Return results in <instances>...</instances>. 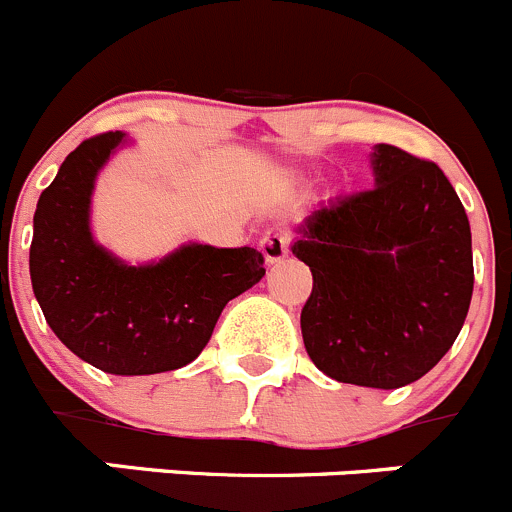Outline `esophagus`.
Here are the masks:
<instances>
[{
  "instance_id": "esophagus-1",
  "label": "esophagus",
  "mask_w": 512,
  "mask_h": 512,
  "mask_svg": "<svg viewBox=\"0 0 512 512\" xmlns=\"http://www.w3.org/2000/svg\"><path fill=\"white\" fill-rule=\"evenodd\" d=\"M261 253L266 256V264L274 266V264H281V261L289 256V238L284 236V233H266L264 238H261Z\"/></svg>"
}]
</instances>
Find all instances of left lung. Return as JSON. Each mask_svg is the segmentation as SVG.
Wrapping results in <instances>:
<instances>
[{
    "label": "left lung",
    "mask_w": 512,
    "mask_h": 512,
    "mask_svg": "<svg viewBox=\"0 0 512 512\" xmlns=\"http://www.w3.org/2000/svg\"><path fill=\"white\" fill-rule=\"evenodd\" d=\"M374 188L321 203L291 251L314 276L301 309L311 362L337 382L397 389L455 344L472 299L470 221L430 160L374 145Z\"/></svg>",
    "instance_id": "1"
}]
</instances>
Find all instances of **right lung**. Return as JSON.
I'll return each instance as SVG.
<instances>
[{
	"mask_svg": "<svg viewBox=\"0 0 512 512\" xmlns=\"http://www.w3.org/2000/svg\"><path fill=\"white\" fill-rule=\"evenodd\" d=\"M128 135L102 133L72 150L42 191L29 246L32 289L47 324L82 362L120 377L191 364L223 306L266 274L251 246L183 243L150 264H128L95 241L90 208L105 163Z\"/></svg>",
	"mask_w": 512,
	"mask_h": 512,
	"instance_id": "1",
	"label": "right lung"
}]
</instances>
